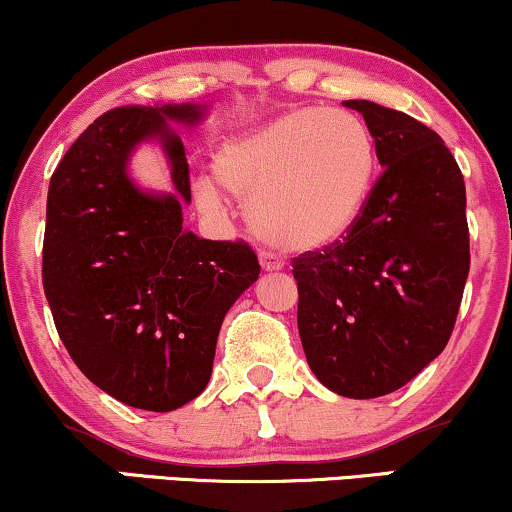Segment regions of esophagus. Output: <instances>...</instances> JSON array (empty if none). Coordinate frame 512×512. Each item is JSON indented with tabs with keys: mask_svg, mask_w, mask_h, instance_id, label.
Segmentation results:
<instances>
[{
	"mask_svg": "<svg viewBox=\"0 0 512 512\" xmlns=\"http://www.w3.org/2000/svg\"><path fill=\"white\" fill-rule=\"evenodd\" d=\"M260 267L264 269V272H279V269L283 267V262L274 255V252L264 250V252H260Z\"/></svg>",
	"mask_w": 512,
	"mask_h": 512,
	"instance_id": "esophagus-1",
	"label": "esophagus"
}]
</instances>
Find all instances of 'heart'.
<instances>
[{
  "instance_id": "heart-1",
  "label": "heart",
  "mask_w": 512,
  "mask_h": 512,
  "mask_svg": "<svg viewBox=\"0 0 512 512\" xmlns=\"http://www.w3.org/2000/svg\"><path fill=\"white\" fill-rule=\"evenodd\" d=\"M377 150L365 121L350 112L298 109L257 131L224 140L212 159L221 190L248 200V221L264 243L291 252L346 238L372 190ZM202 209L217 207L207 183Z\"/></svg>"
}]
</instances>
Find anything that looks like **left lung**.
<instances>
[{
  "mask_svg": "<svg viewBox=\"0 0 512 512\" xmlns=\"http://www.w3.org/2000/svg\"><path fill=\"white\" fill-rule=\"evenodd\" d=\"M379 164L362 217L293 260L298 331L315 377L346 398H379L441 355L470 272L465 181L439 133L377 102L348 100Z\"/></svg>",
  "mask_w": 512,
  "mask_h": 512,
  "instance_id": "left-lung-1",
  "label": "left lung"
}]
</instances>
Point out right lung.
Returning <instances> with one entry per match:
<instances>
[{"mask_svg": "<svg viewBox=\"0 0 512 512\" xmlns=\"http://www.w3.org/2000/svg\"><path fill=\"white\" fill-rule=\"evenodd\" d=\"M205 114L193 102L112 109L49 181L42 283L54 324L80 372L131 408L169 412L205 391L221 322L260 276L248 243L183 229L190 176L171 123L195 126ZM152 139L172 166L171 194L127 174Z\"/></svg>", "mask_w": 512, "mask_h": 512, "instance_id": "1", "label": "right lung"}]
</instances>
